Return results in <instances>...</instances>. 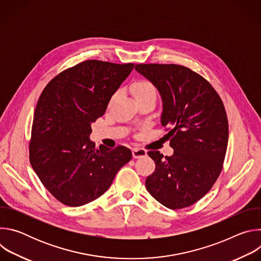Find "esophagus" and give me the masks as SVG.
<instances>
[{
  "instance_id": "esophagus-1",
  "label": "esophagus",
  "mask_w": 261,
  "mask_h": 261,
  "mask_svg": "<svg viewBox=\"0 0 261 261\" xmlns=\"http://www.w3.org/2000/svg\"><path fill=\"white\" fill-rule=\"evenodd\" d=\"M132 156L135 159L144 157V156H146V151L144 150V148H141V147H134L132 150Z\"/></svg>"
}]
</instances>
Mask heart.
<instances>
[{"label":"heart","mask_w":261,"mask_h":261,"mask_svg":"<svg viewBox=\"0 0 261 261\" xmlns=\"http://www.w3.org/2000/svg\"><path fill=\"white\" fill-rule=\"evenodd\" d=\"M132 92L137 100L145 98H157V88L147 80H138L132 86Z\"/></svg>","instance_id":"1"}]
</instances>
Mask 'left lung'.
<instances>
[{
  "label": "left lung",
  "instance_id": "obj_1",
  "mask_svg": "<svg viewBox=\"0 0 261 261\" xmlns=\"http://www.w3.org/2000/svg\"><path fill=\"white\" fill-rule=\"evenodd\" d=\"M163 100L161 124L168 131L173 155L148 151L156 164L145 187L171 210L201 199L218 179L228 143V120L219 94L200 74L176 64H136Z\"/></svg>",
  "mask_w": 261,
  "mask_h": 261
}]
</instances>
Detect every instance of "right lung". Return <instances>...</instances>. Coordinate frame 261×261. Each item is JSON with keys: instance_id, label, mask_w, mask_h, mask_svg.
Returning a JSON list of instances; mask_svg holds the SVG:
<instances>
[{"instance_id": "obj_1", "label": "right lung", "mask_w": 261, "mask_h": 261, "mask_svg": "<svg viewBox=\"0 0 261 261\" xmlns=\"http://www.w3.org/2000/svg\"><path fill=\"white\" fill-rule=\"evenodd\" d=\"M134 67L88 60L54 77L35 108L29 154L31 165L50 194L68 206L100 197L132 158L123 145L95 147L91 124Z\"/></svg>"}]
</instances>
